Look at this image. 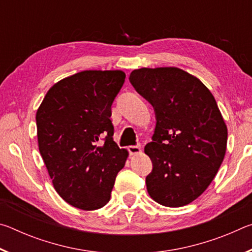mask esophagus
<instances>
[{
    "mask_svg": "<svg viewBox=\"0 0 252 252\" xmlns=\"http://www.w3.org/2000/svg\"><path fill=\"white\" fill-rule=\"evenodd\" d=\"M127 151L130 152V155H138V153L141 152V146H140V144H136V146H130L127 148Z\"/></svg>",
    "mask_w": 252,
    "mask_h": 252,
    "instance_id": "obj_1",
    "label": "esophagus"
}]
</instances>
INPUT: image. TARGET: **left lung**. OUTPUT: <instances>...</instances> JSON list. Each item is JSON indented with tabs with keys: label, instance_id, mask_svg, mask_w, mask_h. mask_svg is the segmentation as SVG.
Wrapping results in <instances>:
<instances>
[{
	"label": "left lung",
	"instance_id": "left-lung-1",
	"mask_svg": "<svg viewBox=\"0 0 252 252\" xmlns=\"http://www.w3.org/2000/svg\"><path fill=\"white\" fill-rule=\"evenodd\" d=\"M129 80L156 113L152 141L144 148L153 165L148 192L162 206H186L204 192L225 155L227 126L215 97L178 67H142Z\"/></svg>",
	"mask_w": 252,
	"mask_h": 252
}]
</instances>
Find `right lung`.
I'll return each mask as SVG.
<instances>
[{
  "mask_svg": "<svg viewBox=\"0 0 252 252\" xmlns=\"http://www.w3.org/2000/svg\"><path fill=\"white\" fill-rule=\"evenodd\" d=\"M126 73L89 70L59 81L36 112L39 150L54 189L82 210L109 202L127 151L113 141L111 105Z\"/></svg>",
  "mask_w": 252,
  "mask_h": 252,
  "instance_id": "right-lung-1",
  "label": "right lung"
}]
</instances>
